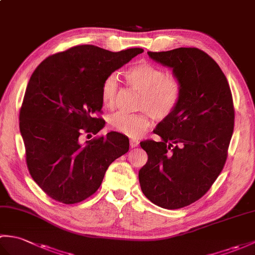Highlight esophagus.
Listing matches in <instances>:
<instances>
[{"instance_id": "obj_1", "label": "esophagus", "mask_w": 255, "mask_h": 255, "mask_svg": "<svg viewBox=\"0 0 255 255\" xmlns=\"http://www.w3.org/2000/svg\"><path fill=\"white\" fill-rule=\"evenodd\" d=\"M138 144H139L138 140H134V139H131V140H130V147H131V148H136Z\"/></svg>"}]
</instances>
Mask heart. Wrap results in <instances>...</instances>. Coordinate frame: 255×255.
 Segmentation results:
<instances>
[{
    "label": "heart",
    "mask_w": 255,
    "mask_h": 255,
    "mask_svg": "<svg viewBox=\"0 0 255 255\" xmlns=\"http://www.w3.org/2000/svg\"><path fill=\"white\" fill-rule=\"evenodd\" d=\"M127 84L141 93L139 107L148 111L156 119H164L175 110L182 95V85L175 77H166L163 69L148 61L138 62L125 72ZM118 92L116 74L104 80L101 99L104 106L115 105ZM111 128L130 138H139L150 126L148 114L117 113L110 118Z\"/></svg>",
    "instance_id": "heart-1"
}]
</instances>
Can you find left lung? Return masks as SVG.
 <instances>
[{"mask_svg": "<svg viewBox=\"0 0 255 255\" xmlns=\"http://www.w3.org/2000/svg\"><path fill=\"white\" fill-rule=\"evenodd\" d=\"M148 55L172 69L182 95L153 130L161 141L140 142L148 162L139 170V183L150 202L177 209L204 196L223 170L234 132V102L226 75L206 52L177 48Z\"/></svg>", "mask_w": 255, "mask_h": 255, "instance_id": "1", "label": "left lung"}]
</instances>
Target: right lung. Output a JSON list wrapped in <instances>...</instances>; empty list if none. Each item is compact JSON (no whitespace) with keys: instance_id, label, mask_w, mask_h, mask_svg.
<instances>
[{"instance_id":"right-lung-1","label":"right lung","mask_w":255,"mask_h":255,"mask_svg":"<svg viewBox=\"0 0 255 255\" xmlns=\"http://www.w3.org/2000/svg\"><path fill=\"white\" fill-rule=\"evenodd\" d=\"M142 52L75 46L46 58L31 74L19 130L32 180L52 199L75 204L90 197L112 162L129 150L128 138L116 131L85 143L81 136L105 126L95 117L103 107L104 80Z\"/></svg>"}]
</instances>
